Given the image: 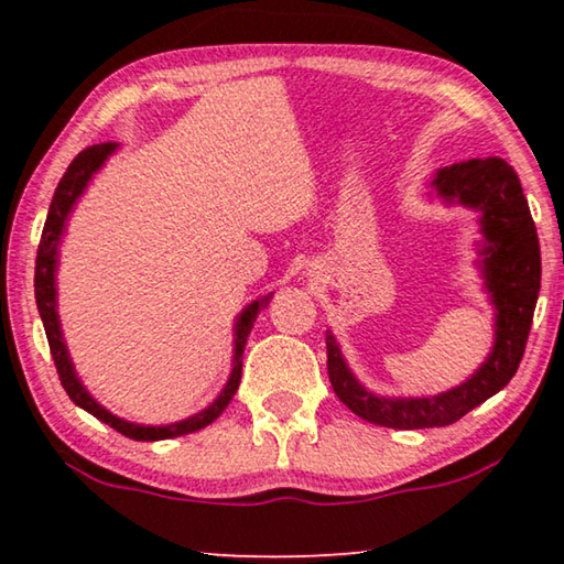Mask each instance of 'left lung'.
Listing matches in <instances>:
<instances>
[{
	"label": "left lung",
	"mask_w": 564,
	"mask_h": 564,
	"mask_svg": "<svg viewBox=\"0 0 564 564\" xmlns=\"http://www.w3.org/2000/svg\"><path fill=\"white\" fill-rule=\"evenodd\" d=\"M435 188L447 202H460L482 214L485 285L498 308L495 348L482 368L447 393L433 398H378L368 393L340 358L336 338L326 333L328 378L336 395L362 420L398 431L441 427L460 420L498 393L518 373L540 293V241L520 178L498 156L473 159L437 171Z\"/></svg>",
	"instance_id": "left-lung-1"
}]
</instances>
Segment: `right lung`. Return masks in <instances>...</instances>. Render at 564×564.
Masks as SVG:
<instances>
[{
    "label": "right lung",
    "instance_id": "add662e5",
    "mask_svg": "<svg viewBox=\"0 0 564 564\" xmlns=\"http://www.w3.org/2000/svg\"><path fill=\"white\" fill-rule=\"evenodd\" d=\"M113 149H117L113 141L84 149L82 154H76V159L72 161L69 169H66V174L62 176L59 186H56L52 206H50V214H46L42 241H40V248H36L34 299H36V308H40V316H42V323H44L46 340H50V350H52L56 373H59V380H62V386L66 390V395H69L79 408L89 410L94 417H99L101 423H107V425L113 427V431H119L121 435L131 437V441H166V437H176V435L202 431V427H206L208 423H214V420L224 413L226 405L231 403V398L236 395V390H238V383H241L243 348H246L248 333H251L253 321H256V316H259V311H263L265 305H269L271 295H263V299L253 301L241 313V316H238V321H236V356H234L231 378H228L224 393L218 395L206 410H202V413H196L194 417H188V420H181V423H176V425L147 427V425L127 423V420H121L117 415H111L109 410H104L97 403V400H94L87 393V390H84V386L79 383V378H76L74 366L69 360V352H66V346L62 340L59 318H56V308H54V295H56L54 269H56V243H59V236H62L66 216H69L76 196H79L84 186H87V181L91 178L94 171H97L104 164V159H107Z\"/></svg>",
    "mask_w": 564,
    "mask_h": 564
}]
</instances>
